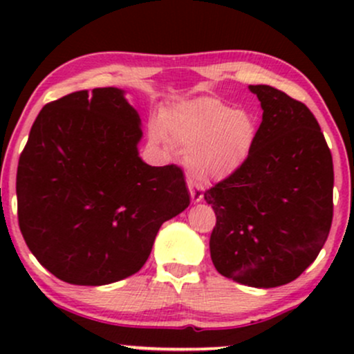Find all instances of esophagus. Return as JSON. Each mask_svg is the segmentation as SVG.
<instances>
[{
    "instance_id": "1",
    "label": "esophagus",
    "mask_w": 354,
    "mask_h": 354,
    "mask_svg": "<svg viewBox=\"0 0 354 354\" xmlns=\"http://www.w3.org/2000/svg\"><path fill=\"white\" fill-rule=\"evenodd\" d=\"M188 188L191 194V201L200 203L203 200V189L198 185H194L193 181H188Z\"/></svg>"
}]
</instances>
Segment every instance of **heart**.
Returning <instances> with one entry per match:
<instances>
[{
    "mask_svg": "<svg viewBox=\"0 0 354 354\" xmlns=\"http://www.w3.org/2000/svg\"><path fill=\"white\" fill-rule=\"evenodd\" d=\"M161 126L185 154L191 176L200 183L225 180L239 171L256 143L254 118L211 96L174 104L161 118ZM153 136L161 140L163 131L156 128Z\"/></svg>",
    "mask_w": 354,
    "mask_h": 354,
    "instance_id": "1",
    "label": "heart"
}]
</instances>
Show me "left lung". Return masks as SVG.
Returning <instances> with one entry per match:
<instances>
[{"label": "left lung", "instance_id": "8db88e82", "mask_svg": "<svg viewBox=\"0 0 354 354\" xmlns=\"http://www.w3.org/2000/svg\"><path fill=\"white\" fill-rule=\"evenodd\" d=\"M263 121L250 160L205 193L219 274L253 288L291 283L316 259L333 221V158L313 113L268 84H250Z\"/></svg>", "mask_w": 354, "mask_h": 354}]
</instances>
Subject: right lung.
Here are the masks:
<instances>
[{
  "instance_id": "1",
  "label": "right lung",
  "mask_w": 354,
  "mask_h": 354,
  "mask_svg": "<svg viewBox=\"0 0 354 354\" xmlns=\"http://www.w3.org/2000/svg\"><path fill=\"white\" fill-rule=\"evenodd\" d=\"M141 138L120 88L71 93L35 120L16 174L18 221L61 281L103 286L138 273L161 225L188 208L183 171L146 165Z\"/></svg>"
}]
</instances>
